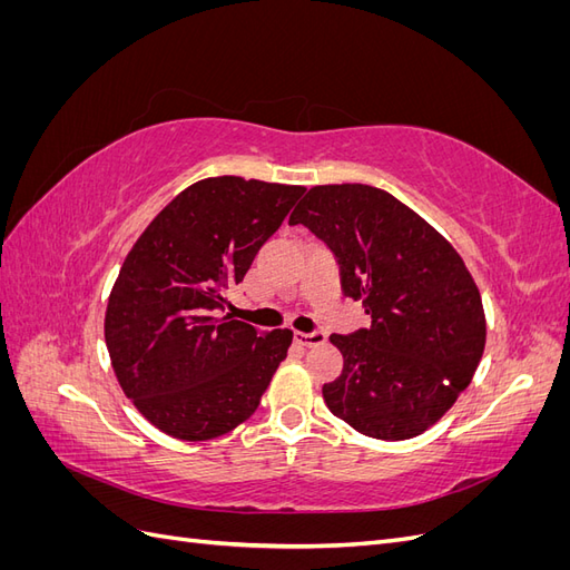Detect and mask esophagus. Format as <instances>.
I'll use <instances>...</instances> for the list:
<instances>
[{
  "instance_id": "1",
  "label": "esophagus",
  "mask_w": 570,
  "mask_h": 570,
  "mask_svg": "<svg viewBox=\"0 0 570 570\" xmlns=\"http://www.w3.org/2000/svg\"><path fill=\"white\" fill-rule=\"evenodd\" d=\"M295 340L302 344V347H316V344L325 342L323 331H312V333H295Z\"/></svg>"
}]
</instances>
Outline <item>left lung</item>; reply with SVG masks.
<instances>
[{
    "label": "left lung",
    "instance_id": "8db88e82",
    "mask_svg": "<svg viewBox=\"0 0 570 570\" xmlns=\"http://www.w3.org/2000/svg\"><path fill=\"white\" fill-rule=\"evenodd\" d=\"M335 254L344 297L371 325L331 335L344 356L323 400L375 440L421 435L469 387L485 350V312L456 249L406 204L361 183L308 189L289 226Z\"/></svg>",
    "mask_w": 570,
    "mask_h": 570
}]
</instances>
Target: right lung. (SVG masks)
Listing matches in <instances>:
<instances>
[{"mask_svg": "<svg viewBox=\"0 0 570 570\" xmlns=\"http://www.w3.org/2000/svg\"><path fill=\"white\" fill-rule=\"evenodd\" d=\"M302 195V185L206 178L166 204L128 252L105 340L120 387L161 433L226 435L262 402L292 331L258 333L226 314V295Z\"/></svg>", "mask_w": 570, "mask_h": 570, "instance_id": "add662e5", "label": "right lung"}]
</instances>
